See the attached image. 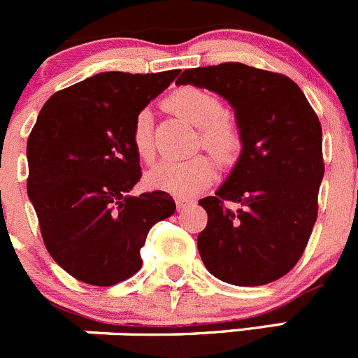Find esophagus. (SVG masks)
Masks as SVG:
<instances>
[{
  "label": "esophagus",
  "instance_id": "34e87169",
  "mask_svg": "<svg viewBox=\"0 0 358 358\" xmlns=\"http://www.w3.org/2000/svg\"><path fill=\"white\" fill-rule=\"evenodd\" d=\"M187 203H189V200H187V198L176 196V205H178V208H184Z\"/></svg>",
  "mask_w": 358,
  "mask_h": 358
}]
</instances>
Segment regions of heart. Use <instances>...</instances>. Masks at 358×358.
<instances>
[{"label": "heart", "instance_id": "heart-1", "mask_svg": "<svg viewBox=\"0 0 358 358\" xmlns=\"http://www.w3.org/2000/svg\"><path fill=\"white\" fill-rule=\"evenodd\" d=\"M169 108L200 129V143L205 150L222 162L235 157L240 148V130L236 123L224 115L221 101L201 88L184 87L174 92L167 101ZM134 151L146 164L155 160L153 116L148 109L137 113L130 132ZM214 160L207 155H198L189 160H167L153 169L148 182L155 189L167 191L176 196H191L200 193L215 178Z\"/></svg>", "mask_w": 358, "mask_h": 358}]
</instances>
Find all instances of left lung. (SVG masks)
I'll list each match as a JSON object with an SVG mask.
<instances>
[{
	"mask_svg": "<svg viewBox=\"0 0 358 358\" xmlns=\"http://www.w3.org/2000/svg\"><path fill=\"white\" fill-rule=\"evenodd\" d=\"M176 85L226 99L242 141L228 179L198 201L208 215L198 235L205 268L240 287L278 280L303 256L317 221L324 178L318 116L291 78L242 62L186 69Z\"/></svg>",
	"mask_w": 358,
	"mask_h": 358,
	"instance_id": "8db88e82",
	"label": "left lung"
}]
</instances>
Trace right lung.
<instances>
[{"label":"right lung","instance_id":"1","mask_svg":"<svg viewBox=\"0 0 358 358\" xmlns=\"http://www.w3.org/2000/svg\"><path fill=\"white\" fill-rule=\"evenodd\" d=\"M179 73H99L55 92L38 115L27 196L48 254L76 280L108 287L132 277L150 229L176 212L165 191L130 194L143 176L130 132Z\"/></svg>","mask_w":358,"mask_h":358}]
</instances>
